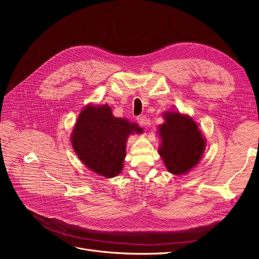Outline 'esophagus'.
Returning <instances> with one entry per match:
<instances>
[{"mask_svg":"<svg viewBox=\"0 0 259 259\" xmlns=\"http://www.w3.org/2000/svg\"><path fill=\"white\" fill-rule=\"evenodd\" d=\"M138 121L141 126H146L148 124V118L146 115H140L138 116Z\"/></svg>","mask_w":259,"mask_h":259,"instance_id":"esophagus-1","label":"esophagus"}]
</instances>
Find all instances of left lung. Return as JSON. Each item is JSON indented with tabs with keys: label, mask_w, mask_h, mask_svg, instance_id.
Instances as JSON below:
<instances>
[{
	"label": "left lung",
	"mask_w": 259,
	"mask_h": 259,
	"mask_svg": "<svg viewBox=\"0 0 259 259\" xmlns=\"http://www.w3.org/2000/svg\"><path fill=\"white\" fill-rule=\"evenodd\" d=\"M159 126V154L168 171L182 175L195 167L205 150V139L195 121L179 112H166Z\"/></svg>",
	"instance_id": "8db88e82"
}]
</instances>
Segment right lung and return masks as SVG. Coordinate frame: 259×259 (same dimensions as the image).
Masks as SVG:
<instances>
[{"label": "right lung", "instance_id": "right-lung-1", "mask_svg": "<svg viewBox=\"0 0 259 259\" xmlns=\"http://www.w3.org/2000/svg\"><path fill=\"white\" fill-rule=\"evenodd\" d=\"M133 132H141V128L127 119L114 117L110 107L88 105L77 118L71 144L89 169L110 179L122 170L126 141Z\"/></svg>", "mask_w": 259, "mask_h": 259}]
</instances>
